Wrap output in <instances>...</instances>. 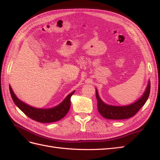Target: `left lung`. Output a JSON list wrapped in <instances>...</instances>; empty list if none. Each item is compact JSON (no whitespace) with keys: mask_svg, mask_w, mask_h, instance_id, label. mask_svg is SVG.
Listing matches in <instances>:
<instances>
[{"mask_svg":"<svg viewBox=\"0 0 160 160\" xmlns=\"http://www.w3.org/2000/svg\"><path fill=\"white\" fill-rule=\"evenodd\" d=\"M151 84L148 81L145 92L138 101L132 103L130 105L125 106H116L108 105L100 99L98 95V90L96 89V98L98 100V109L99 112L102 117L107 119L118 120L126 119L132 117L138 112V110L142 107L149 96Z\"/></svg>","mask_w":160,"mask_h":160,"instance_id":"obj_1","label":"left lung"}]
</instances>
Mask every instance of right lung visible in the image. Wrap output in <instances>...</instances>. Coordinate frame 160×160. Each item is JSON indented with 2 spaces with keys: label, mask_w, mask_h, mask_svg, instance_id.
Wrapping results in <instances>:
<instances>
[{
  "label": "right lung",
  "mask_w": 160,
  "mask_h": 160,
  "mask_svg": "<svg viewBox=\"0 0 160 160\" xmlns=\"http://www.w3.org/2000/svg\"><path fill=\"white\" fill-rule=\"evenodd\" d=\"M9 91L13 102L29 118L39 122H52L61 120L64 117L70 108L71 97L75 91L69 94L63 101L58 106L51 108H37L32 107L18 99L9 87Z\"/></svg>",
  "instance_id": "add662e5"
}]
</instances>
